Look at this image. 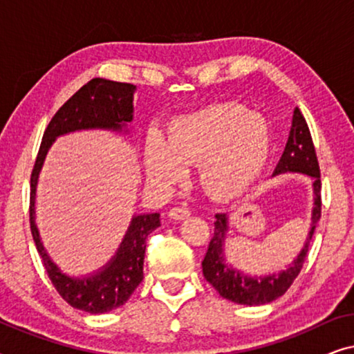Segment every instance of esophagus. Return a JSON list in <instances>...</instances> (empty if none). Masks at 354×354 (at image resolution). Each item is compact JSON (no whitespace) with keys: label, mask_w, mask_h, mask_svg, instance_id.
<instances>
[{"label":"esophagus","mask_w":354,"mask_h":354,"mask_svg":"<svg viewBox=\"0 0 354 354\" xmlns=\"http://www.w3.org/2000/svg\"><path fill=\"white\" fill-rule=\"evenodd\" d=\"M188 216H190V209H188L187 206H176L169 211V217L176 221H183L187 219Z\"/></svg>","instance_id":"obj_1"}]
</instances>
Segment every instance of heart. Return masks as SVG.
Listing matches in <instances>:
<instances>
[{"label":"heart","instance_id":"1","mask_svg":"<svg viewBox=\"0 0 354 354\" xmlns=\"http://www.w3.org/2000/svg\"><path fill=\"white\" fill-rule=\"evenodd\" d=\"M272 137L264 119L240 104L227 103L178 115L164 140L145 142V172L149 180L171 185L187 166L200 162V180L211 196L232 200L258 182L269 161Z\"/></svg>","mask_w":354,"mask_h":354}]
</instances>
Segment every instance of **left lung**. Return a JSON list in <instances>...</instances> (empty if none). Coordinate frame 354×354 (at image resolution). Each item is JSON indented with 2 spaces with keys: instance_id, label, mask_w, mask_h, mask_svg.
<instances>
[{
  "instance_id": "left-lung-1",
  "label": "left lung",
  "mask_w": 354,
  "mask_h": 354,
  "mask_svg": "<svg viewBox=\"0 0 354 354\" xmlns=\"http://www.w3.org/2000/svg\"><path fill=\"white\" fill-rule=\"evenodd\" d=\"M285 172H299L313 177L314 190V207H313V224L306 243L299 251L298 258L279 274L264 275V277H250L241 270H236L232 266L225 264L224 259V241L227 230H229V219L227 214H216L214 235L207 246L206 256L203 259V275L214 287L222 298L229 301L246 304V306H261L270 303L287 292L292 287L293 280L301 272L303 263L306 259L309 243L314 235L319 219H321V169H319L316 149L311 138V132L304 120L301 111L295 108L292 129H290L288 142L285 145L283 154L275 167L274 176Z\"/></svg>"
}]
</instances>
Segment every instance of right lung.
Returning a JSON list of instances; mask_svg holds the SVG:
<instances>
[{
  "instance_id": "add662e5",
  "label": "right lung",
  "mask_w": 354,
  "mask_h": 354,
  "mask_svg": "<svg viewBox=\"0 0 354 354\" xmlns=\"http://www.w3.org/2000/svg\"><path fill=\"white\" fill-rule=\"evenodd\" d=\"M135 88L137 86L132 84L106 79H91L82 86L61 106L48 124L30 176V230L48 277L64 301L72 308L90 314L113 311L132 297L135 288L143 280V259L148 235L161 225L159 214L153 212L135 216L118 253L100 272L84 279L67 277L46 254L35 225L37 180L48 149L56 137L85 129H108L120 132L125 124L132 122Z\"/></svg>"
}]
</instances>
